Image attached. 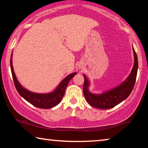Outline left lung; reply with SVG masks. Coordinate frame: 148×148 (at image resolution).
<instances>
[{
    "instance_id": "left-lung-1",
    "label": "left lung",
    "mask_w": 148,
    "mask_h": 148,
    "mask_svg": "<svg viewBox=\"0 0 148 148\" xmlns=\"http://www.w3.org/2000/svg\"><path fill=\"white\" fill-rule=\"evenodd\" d=\"M133 51L134 54V64L131 73L119 86L110 90L106 91L100 94H93L89 91V87L90 86V81L85 75H83L85 79L83 92L85 98L90 106L100 109L112 108L122 102L130 95L135 84L138 69V60L133 48Z\"/></svg>"
}]
</instances>
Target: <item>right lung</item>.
Instances as JSON below:
<instances>
[{
    "mask_svg": "<svg viewBox=\"0 0 148 148\" xmlns=\"http://www.w3.org/2000/svg\"><path fill=\"white\" fill-rule=\"evenodd\" d=\"M12 57H13V52H12L11 56L10 64H11V73L12 76H13V82L14 84H15L16 90H17V92L20 94V96L23 97L26 101H27L28 102H29L30 104L34 106L37 107V108L43 109L51 108L59 104L62 100V98H63L64 92H65V90L68 86L69 82L77 74V73L75 72L66 76L58 84V86L56 87V88L53 92L48 93V94L34 93L26 90L18 82L13 70Z\"/></svg>",
    "mask_w": 148,
    "mask_h": 148,
    "instance_id": "1",
    "label": "right lung"
}]
</instances>
